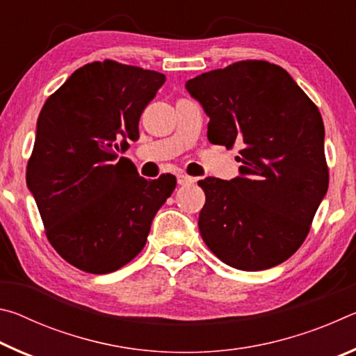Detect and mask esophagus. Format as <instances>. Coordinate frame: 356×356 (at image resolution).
<instances>
[{"label":"esophagus","mask_w":356,"mask_h":356,"mask_svg":"<svg viewBox=\"0 0 356 356\" xmlns=\"http://www.w3.org/2000/svg\"><path fill=\"white\" fill-rule=\"evenodd\" d=\"M193 182H195V179L186 176V174H179V176H177V184L179 185H190Z\"/></svg>","instance_id":"esophagus-1"}]
</instances>
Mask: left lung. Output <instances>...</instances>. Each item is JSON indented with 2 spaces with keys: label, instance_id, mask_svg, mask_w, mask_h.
Wrapping results in <instances>:
<instances>
[{
  "label": "left lung",
  "instance_id": "1",
  "mask_svg": "<svg viewBox=\"0 0 356 356\" xmlns=\"http://www.w3.org/2000/svg\"><path fill=\"white\" fill-rule=\"evenodd\" d=\"M207 116L210 143L240 144V176L206 177L200 213L209 250L234 268L284 262L308 236L328 190L321 113L293 78L267 61H240L185 83Z\"/></svg>",
  "mask_w": 356,
  "mask_h": 356
}]
</instances>
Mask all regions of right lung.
<instances>
[{
	"label": "right lung",
	"instance_id": "add662e5",
	"mask_svg": "<svg viewBox=\"0 0 356 356\" xmlns=\"http://www.w3.org/2000/svg\"><path fill=\"white\" fill-rule=\"evenodd\" d=\"M165 75L116 61L75 70L38 119L26 184L48 242L88 273L116 272L140 254L176 177L146 180L120 156L140 138L144 108Z\"/></svg>",
	"mask_w": 356,
	"mask_h": 356
}]
</instances>
